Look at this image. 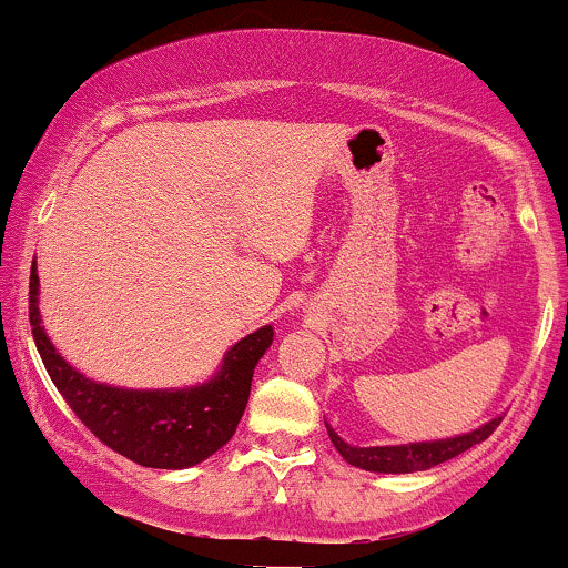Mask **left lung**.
I'll use <instances>...</instances> for the list:
<instances>
[{
  "label": "left lung",
  "instance_id": "8db88e82",
  "mask_svg": "<svg viewBox=\"0 0 568 568\" xmlns=\"http://www.w3.org/2000/svg\"><path fill=\"white\" fill-rule=\"evenodd\" d=\"M501 424V418H494L480 429L469 432V435H458L450 439H435V443H410V445H381V448H354V445H346L341 437L335 435L327 426L329 439H333L335 450L346 458L354 467L367 469V473H422V469L437 467V464L448 462V458H456L464 450H469L473 445L483 443L494 435L496 426Z\"/></svg>",
  "mask_w": 568,
  "mask_h": 568
}]
</instances>
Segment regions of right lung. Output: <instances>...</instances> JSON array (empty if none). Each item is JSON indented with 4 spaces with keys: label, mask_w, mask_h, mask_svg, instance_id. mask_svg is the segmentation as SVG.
Instances as JSON below:
<instances>
[{
    "label": "right lung",
    "mask_w": 568,
    "mask_h": 568,
    "mask_svg": "<svg viewBox=\"0 0 568 568\" xmlns=\"http://www.w3.org/2000/svg\"><path fill=\"white\" fill-rule=\"evenodd\" d=\"M34 265L29 276V322L50 381L88 429L106 448L152 469H184L201 464L235 435L250 399L252 373L271 346L273 329L260 327L227 352L222 369L206 386L182 392H133L88 381L55 352L37 308Z\"/></svg>",
    "instance_id": "add662e5"
}]
</instances>
